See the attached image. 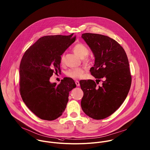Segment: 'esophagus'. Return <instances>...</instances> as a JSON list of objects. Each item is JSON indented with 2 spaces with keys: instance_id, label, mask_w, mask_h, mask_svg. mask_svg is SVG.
Returning a JSON list of instances; mask_svg holds the SVG:
<instances>
[{
  "instance_id": "esophagus-1",
  "label": "esophagus",
  "mask_w": 150,
  "mask_h": 150,
  "mask_svg": "<svg viewBox=\"0 0 150 150\" xmlns=\"http://www.w3.org/2000/svg\"><path fill=\"white\" fill-rule=\"evenodd\" d=\"M75 83H76V85L77 86H80V84H79V81H75Z\"/></svg>"
}]
</instances>
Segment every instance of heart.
<instances>
[{
	"mask_svg": "<svg viewBox=\"0 0 150 150\" xmlns=\"http://www.w3.org/2000/svg\"><path fill=\"white\" fill-rule=\"evenodd\" d=\"M73 52L74 53L79 57L81 59H83L89 53L88 48L82 43H78L76 44L73 48ZM64 56L62 55L60 57V63L62 64L64 63ZM89 61V59L86 58L85 60V62H88ZM83 74V69L82 68H76L70 69L67 71L66 75L67 76L73 78V79H78L82 77Z\"/></svg>",
	"mask_w": 150,
	"mask_h": 150,
	"instance_id": "b5f03b06",
	"label": "heart"
}]
</instances>
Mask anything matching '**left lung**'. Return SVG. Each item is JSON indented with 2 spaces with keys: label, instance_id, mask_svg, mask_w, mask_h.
Segmentation results:
<instances>
[{
  "label": "left lung",
  "instance_id": "obj_1",
  "mask_svg": "<svg viewBox=\"0 0 150 150\" xmlns=\"http://www.w3.org/2000/svg\"><path fill=\"white\" fill-rule=\"evenodd\" d=\"M82 38L94 56L91 74L104 81L98 87L91 79L79 81L83 91L81 107L90 118L103 120L116 111L127 96L132 82L129 61L123 47L107 36L85 33Z\"/></svg>",
  "mask_w": 150,
  "mask_h": 150
}]
</instances>
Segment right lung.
<instances>
[{
  "label": "right lung",
  "instance_id": "right-lung-1",
  "mask_svg": "<svg viewBox=\"0 0 150 150\" xmlns=\"http://www.w3.org/2000/svg\"><path fill=\"white\" fill-rule=\"evenodd\" d=\"M68 36L49 35L39 38L24 53L20 65V91L27 107L42 120H53L64 111L74 81L64 78L59 85L51 83L54 70L60 71V57L75 41Z\"/></svg>",
  "mask_w": 150,
  "mask_h": 150
}]
</instances>
